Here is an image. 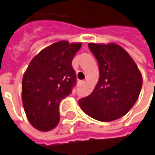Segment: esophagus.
Returning a JSON list of instances; mask_svg holds the SVG:
<instances>
[{
	"label": "esophagus",
	"instance_id": "esophagus-1",
	"mask_svg": "<svg viewBox=\"0 0 155 155\" xmlns=\"http://www.w3.org/2000/svg\"><path fill=\"white\" fill-rule=\"evenodd\" d=\"M83 84H84V81H78V85L79 86H82Z\"/></svg>",
	"mask_w": 155,
	"mask_h": 155
}]
</instances>
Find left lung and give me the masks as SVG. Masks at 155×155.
Listing matches in <instances>:
<instances>
[{"instance_id": "8db88e82", "label": "left lung", "mask_w": 155, "mask_h": 155, "mask_svg": "<svg viewBox=\"0 0 155 155\" xmlns=\"http://www.w3.org/2000/svg\"><path fill=\"white\" fill-rule=\"evenodd\" d=\"M99 64L100 78L93 91L79 100L81 109L100 121L125 116L134 106L142 89L143 78L134 60L117 44L88 45Z\"/></svg>"}]
</instances>
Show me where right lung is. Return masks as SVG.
I'll return each mask as SVG.
<instances>
[{"instance_id":"right-lung-1","label":"right lung","mask_w":155,"mask_h":155,"mask_svg":"<svg viewBox=\"0 0 155 155\" xmlns=\"http://www.w3.org/2000/svg\"><path fill=\"white\" fill-rule=\"evenodd\" d=\"M81 47V43L59 41L43 49L28 64L22 79V102L35 128L49 131L57 126L59 104L76 84L72 61Z\"/></svg>"}]
</instances>
